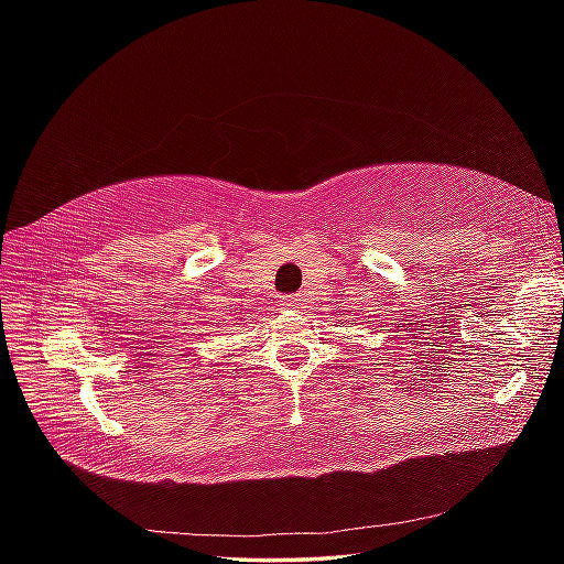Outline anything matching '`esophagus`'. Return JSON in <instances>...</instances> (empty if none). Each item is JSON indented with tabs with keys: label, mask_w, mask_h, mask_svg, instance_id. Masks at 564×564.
<instances>
[{
	"label": "esophagus",
	"mask_w": 564,
	"mask_h": 564,
	"mask_svg": "<svg viewBox=\"0 0 564 564\" xmlns=\"http://www.w3.org/2000/svg\"><path fill=\"white\" fill-rule=\"evenodd\" d=\"M301 296L299 294H289V296H282V308H289V311H294V308H301Z\"/></svg>",
	"instance_id": "1"
}]
</instances>
